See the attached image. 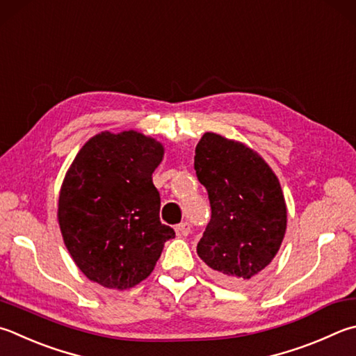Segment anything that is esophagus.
Returning <instances> with one entry per match:
<instances>
[{
	"instance_id": "34e87169",
	"label": "esophagus",
	"mask_w": 356,
	"mask_h": 356,
	"mask_svg": "<svg viewBox=\"0 0 356 356\" xmlns=\"http://www.w3.org/2000/svg\"><path fill=\"white\" fill-rule=\"evenodd\" d=\"M174 230H176V235L179 238H184L191 232V225H190V222H180V224L176 225V229H174Z\"/></svg>"
}]
</instances>
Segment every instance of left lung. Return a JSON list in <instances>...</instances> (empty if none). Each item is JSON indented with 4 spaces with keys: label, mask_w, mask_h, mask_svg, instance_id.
<instances>
[{
    "label": "left lung",
    "mask_w": 356,
    "mask_h": 356,
    "mask_svg": "<svg viewBox=\"0 0 356 356\" xmlns=\"http://www.w3.org/2000/svg\"><path fill=\"white\" fill-rule=\"evenodd\" d=\"M195 170L211 207L197 255L222 282L249 285L285 238L288 211L279 177L252 147L215 132L199 140Z\"/></svg>",
    "instance_id": "8db88e82"
}]
</instances>
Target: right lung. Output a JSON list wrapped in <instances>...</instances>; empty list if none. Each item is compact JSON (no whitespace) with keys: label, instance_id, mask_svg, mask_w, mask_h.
Returning a JSON list of instances; mask_svg holds the SVG:
<instances>
[{"label":"right lung","instance_id":"right-lung-1","mask_svg":"<svg viewBox=\"0 0 356 356\" xmlns=\"http://www.w3.org/2000/svg\"><path fill=\"white\" fill-rule=\"evenodd\" d=\"M165 147L137 131L96 134L63 179L57 221L76 266L108 289H131L151 275L165 243L152 172Z\"/></svg>","mask_w":356,"mask_h":356}]
</instances>
